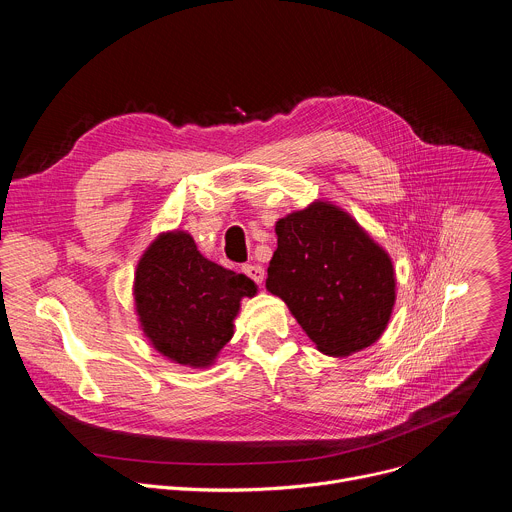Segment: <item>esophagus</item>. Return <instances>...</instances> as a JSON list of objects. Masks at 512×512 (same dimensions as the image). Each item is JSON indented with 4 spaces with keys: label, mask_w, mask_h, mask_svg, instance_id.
Wrapping results in <instances>:
<instances>
[{
    "label": "esophagus",
    "mask_w": 512,
    "mask_h": 512,
    "mask_svg": "<svg viewBox=\"0 0 512 512\" xmlns=\"http://www.w3.org/2000/svg\"><path fill=\"white\" fill-rule=\"evenodd\" d=\"M241 271L253 281V283H257V285H261L263 283V277H265V269L261 267V265H243L241 267Z\"/></svg>",
    "instance_id": "obj_1"
}]
</instances>
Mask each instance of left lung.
Segmentation results:
<instances>
[{
    "mask_svg": "<svg viewBox=\"0 0 512 512\" xmlns=\"http://www.w3.org/2000/svg\"><path fill=\"white\" fill-rule=\"evenodd\" d=\"M265 287L330 356L371 346L395 304L387 253L340 208L314 202L275 225Z\"/></svg>",
    "mask_w": 512,
    "mask_h": 512,
    "instance_id": "obj_1",
    "label": "left lung"
}]
</instances>
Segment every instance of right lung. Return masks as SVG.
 Listing matches in <instances>:
<instances>
[{
  "label": "right lung",
  "mask_w": 512,
  "mask_h": 512,
  "mask_svg": "<svg viewBox=\"0 0 512 512\" xmlns=\"http://www.w3.org/2000/svg\"><path fill=\"white\" fill-rule=\"evenodd\" d=\"M255 283L204 259L186 233L162 235L135 273V306L152 344L168 358L206 367L231 338L241 298Z\"/></svg>",
  "instance_id": "add662e5"
}]
</instances>
